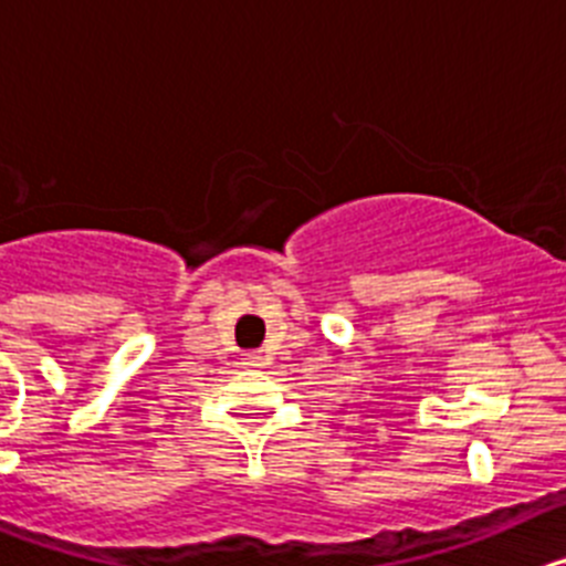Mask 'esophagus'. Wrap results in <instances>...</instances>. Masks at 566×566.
Here are the masks:
<instances>
[{"label":"esophagus","instance_id":"34e87169","mask_svg":"<svg viewBox=\"0 0 566 566\" xmlns=\"http://www.w3.org/2000/svg\"><path fill=\"white\" fill-rule=\"evenodd\" d=\"M243 365H247V368H260V365H263V354L247 352L243 354Z\"/></svg>","mask_w":566,"mask_h":566}]
</instances>
